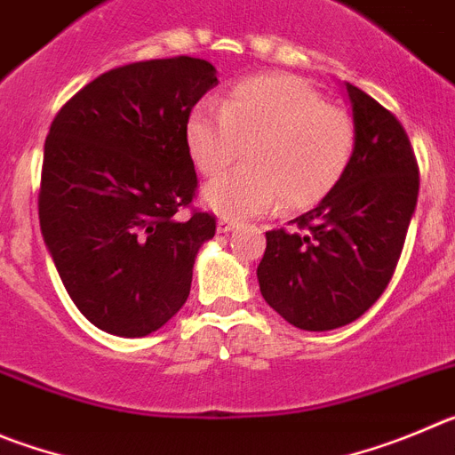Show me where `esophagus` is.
Here are the masks:
<instances>
[{"instance_id":"34e87169","label":"esophagus","mask_w":455,"mask_h":455,"mask_svg":"<svg viewBox=\"0 0 455 455\" xmlns=\"http://www.w3.org/2000/svg\"><path fill=\"white\" fill-rule=\"evenodd\" d=\"M237 227H240V222H235V220H228V218H220V222H218V231L220 233L235 231Z\"/></svg>"}]
</instances>
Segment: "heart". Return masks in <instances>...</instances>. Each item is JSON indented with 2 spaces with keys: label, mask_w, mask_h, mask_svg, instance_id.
I'll use <instances>...</instances> for the list:
<instances>
[{
  "label": "heart",
  "mask_w": 455,
  "mask_h": 455,
  "mask_svg": "<svg viewBox=\"0 0 455 455\" xmlns=\"http://www.w3.org/2000/svg\"><path fill=\"white\" fill-rule=\"evenodd\" d=\"M354 120L304 79L258 75L237 81L222 104L190 110L186 142L204 177H215L248 145L247 166L212 179L204 199L228 218H251L281 202L288 211L324 199L354 154Z\"/></svg>",
  "instance_id": "obj_1"
}]
</instances>
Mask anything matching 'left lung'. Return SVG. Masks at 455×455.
Returning <instances> with one entry per match:
<instances>
[{"label": "left lung", "instance_id": "1", "mask_svg": "<svg viewBox=\"0 0 455 455\" xmlns=\"http://www.w3.org/2000/svg\"><path fill=\"white\" fill-rule=\"evenodd\" d=\"M345 88L355 129L349 167L292 227L265 233L258 265L265 301L304 331L338 329L376 304L399 263L419 192L406 129L367 92Z\"/></svg>", "mask_w": 455, "mask_h": 455}]
</instances>
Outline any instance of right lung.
Masks as SVG:
<instances>
[{
  "mask_svg": "<svg viewBox=\"0 0 455 455\" xmlns=\"http://www.w3.org/2000/svg\"><path fill=\"white\" fill-rule=\"evenodd\" d=\"M212 85L208 60H138L90 81L49 126L40 228L76 308L106 333H154L190 294L218 224L192 208L186 122Z\"/></svg>",
  "mask_w": 455,
  "mask_h": 455,
  "instance_id": "right-lung-1",
  "label": "right lung"
}]
</instances>
